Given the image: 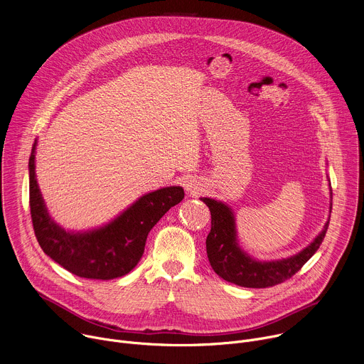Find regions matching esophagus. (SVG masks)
Returning a JSON list of instances; mask_svg holds the SVG:
<instances>
[{
    "label": "esophagus",
    "mask_w": 364,
    "mask_h": 364,
    "mask_svg": "<svg viewBox=\"0 0 364 364\" xmlns=\"http://www.w3.org/2000/svg\"><path fill=\"white\" fill-rule=\"evenodd\" d=\"M184 188H186V191H188L190 194H194V196L203 190L201 184L197 180H187L184 183Z\"/></svg>",
    "instance_id": "obj_1"
}]
</instances>
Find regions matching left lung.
<instances>
[{
	"label": "left lung",
	"instance_id": "1",
	"mask_svg": "<svg viewBox=\"0 0 364 364\" xmlns=\"http://www.w3.org/2000/svg\"><path fill=\"white\" fill-rule=\"evenodd\" d=\"M212 215V229L205 239L207 257L215 272L228 282L246 288H268L294 277L313 256L326 237L328 223L316 240L298 255L275 262H256L236 243L235 219L228 205L212 198H201Z\"/></svg>",
	"mask_w": 364,
	"mask_h": 364
}]
</instances>
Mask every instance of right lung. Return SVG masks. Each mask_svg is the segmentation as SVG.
<instances>
[{
	"label": "right lung",
	"instance_id": "obj_1",
	"mask_svg": "<svg viewBox=\"0 0 364 364\" xmlns=\"http://www.w3.org/2000/svg\"><path fill=\"white\" fill-rule=\"evenodd\" d=\"M34 149L30 170V213L36 239L43 252L69 272L109 281L131 272L142 257L145 240L157 222L184 198L181 187H167L142 196L111 225L89 233L72 235L51 222L34 174Z\"/></svg>",
	"mask_w": 364,
	"mask_h": 364
}]
</instances>
